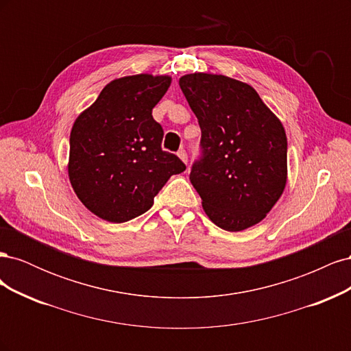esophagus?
<instances>
[{"mask_svg": "<svg viewBox=\"0 0 351 351\" xmlns=\"http://www.w3.org/2000/svg\"><path fill=\"white\" fill-rule=\"evenodd\" d=\"M177 155H178V158L182 159V161L186 164L187 162V154H186V151L184 149H182V151H178L177 152Z\"/></svg>", "mask_w": 351, "mask_h": 351, "instance_id": "esophagus-1", "label": "esophagus"}]
</instances>
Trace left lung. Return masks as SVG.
<instances>
[{"label": "left lung", "mask_w": 351, "mask_h": 351, "mask_svg": "<svg viewBox=\"0 0 351 351\" xmlns=\"http://www.w3.org/2000/svg\"><path fill=\"white\" fill-rule=\"evenodd\" d=\"M202 130V158L190 182L205 214L226 231L258 224L287 183L284 125L250 84L222 74L178 80Z\"/></svg>", "instance_id": "1"}]
</instances>
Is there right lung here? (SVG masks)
Returning <instances> with one entry per match:
<instances>
[{
  "label": "right lung",
  "mask_w": 351,
  "mask_h": 351,
  "mask_svg": "<svg viewBox=\"0 0 351 351\" xmlns=\"http://www.w3.org/2000/svg\"><path fill=\"white\" fill-rule=\"evenodd\" d=\"M169 84V76L147 73L115 79L74 121L69 178L92 214L117 224L139 217L168 178L186 169L162 151L164 130L152 117Z\"/></svg>",
  "instance_id": "1"
}]
</instances>
